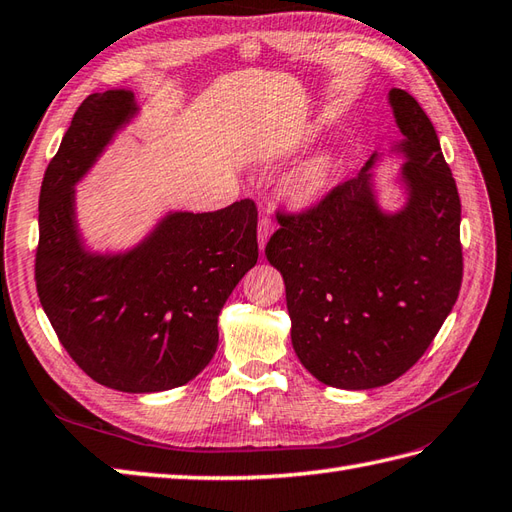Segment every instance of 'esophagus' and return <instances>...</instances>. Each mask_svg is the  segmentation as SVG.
<instances>
[{
	"label": "esophagus",
	"mask_w": 512,
	"mask_h": 512,
	"mask_svg": "<svg viewBox=\"0 0 512 512\" xmlns=\"http://www.w3.org/2000/svg\"><path fill=\"white\" fill-rule=\"evenodd\" d=\"M271 234H274V221L263 217V219H260V223H258V245H260V249H265Z\"/></svg>",
	"instance_id": "34e87169"
}]
</instances>
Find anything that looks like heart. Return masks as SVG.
<instances>
[{
	"mask_svg": "<svg viewBox=\"0 0 512 512\" xmlns=\"http://www.w3.org/2000/svg\"><path fill=\"white\" fill-rule=\"evenodd\" d=\"M335 177V157L326 151L306 157L287 175L285 190L295 203H313L331 186Z\"/></svg>",
	"mask_w": 512,
	"mask_h": 512,
	"instance_id": "heart-1",
	"label": "heart"
}]
</instances>
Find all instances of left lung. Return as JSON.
<instances>
[{
    "label": "left lung",
    "instance_id": "1",
    "mask_svg": "<svg viewBox=\"0 0 512 512\" xmlns=\"http://www.w3.org/2000/svg\"><path fill=\"white\" fill-rule=\"evenodd\" d=\"M403 206L379 201L372 153L313 210L280 217L265 256L287 289L291 344L317 381L372 390L410 370L434 342L462 282L460 197L434 124L390 89Z\"/></svg>",
    "mask_w": 512,
    "mask_h": 512
}]
</instances>
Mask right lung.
Segmentation results:
<instances>
[{
    "label": "right lung",
    "instance_id": "add662e5",
    "mask_svg": "<svg viewBox=\"0 0 512 512\" xmlns=\"http://www.w3.org/2000/svg\"><path fill=\"white\" fill-rule=\"evenodd\" d=\"M131 89L87 96L45 170L34 278L63 348L105 388L173 390L208 366L219 313L258 260L254 201L217 212L168 210L140 243L98 252L76 219V184L138 118Z\"/></svg>",
    "mask_w": 512,
    "mask_h": 512
}]
</instances>
